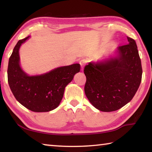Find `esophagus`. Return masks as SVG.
<instances>
[{
    "label": "esophagus",
    "instance_id": "obj_1",
    "mask_svg": "<svg viewBox=\"0 0 152 152\" xmlns=\"http://www.w3.org/2000/svg\"><path fill=\"white\" fill-rule=\"evenodd\" d=\"M86 60H84V59H82V60H80V70L82 72L84 70V64L86 63Z\"/></svg>",
    "mask_w": 152,
    "mask_h": 152
}]
</instances>
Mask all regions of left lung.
I'll list each match as a JSON object with an SVG mask.
<instances>
[{
    "label": "left lung",
    "instance_id": "1",
    "mask_svg": "<svg viewBox=\"0 0 152 152\" xmlns=\"http://www.w3.org/2000/svg\"><path fill=\"white\" fill-rule=\"evenodd\" d=\"M117 48L115 55L89 62L84 68V92L93 106L103 112L115 111L134 96L141 81L142 68L135 41Z\"/></svg>",
    "mask_w": 152,
    "mask_h": 152
}]
</instances>
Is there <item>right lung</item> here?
<instances>
[{
	"mask_svg": "<svg viewBox=\"0 0 152 152\" xmlns=\"http://www.w3.org/2000/svg\"><path fill=\"white\" fill-rule=\"evenodd\" d=\"M30 36L19 40L9 58L8 82L17 101L33 112H49L57 108L62 99L66 86L80 72V65L56 68L48 72L30 76L20 65L19 49Z\"/></svg>",
	"mask_w": 152,
	"mask_h": 152,
	"instance_id": "add662e5",
	"label": "right lung"
}]
</instances>
